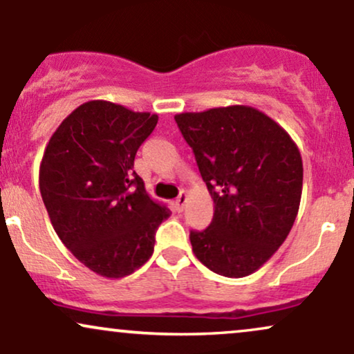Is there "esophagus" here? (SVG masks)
Instances as JSON below:
<instances>
[{"instance_id":"1","label":"esophagus","mask_w":354,"mask_h":354,"mask_svg":"<svg viewBox=\"0 0 354 354\" xmlns=\"http://www.w3.org/2000/svg\"><path fill=\"white\" fill-rule=\"evenodd\" d=\"M186 203H188V194L185 193V191H183V193L180 194V196L176 198V201H174V209L178 211V213H181L183 209H185V205Z\"/></svg>"}]
</instances>
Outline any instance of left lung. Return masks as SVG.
<instances>
[{"instance_id": "left-lung-1", "label": "left lung", "mask_w": 354, "mask_h": 354, "mask_svg": "<svg viewBox=\"0 0 354 354\" xmlns=\"http://www.w3.org/2000/svg\"><path fill=\"white\" fill-rule=\"evenodd\" d=\"M174 120L214 203L208 228L189 233L194 256L226 278L254 273L283 245L298 214V146L274 120L243 104Z\"/></svg>"}]
</instances>
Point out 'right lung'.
Masks as SVG:
<instances>
[{
    "instance_id": "1",
    "label": "right lung",
    "mask_w": 354,
    "mask_h": 354,
    "mask_svg": "<svg viewBox=\"0 0 354 354\" xmlns=\"http://www.w3.org/2000/svg\"><path fill=\"white\" fill-rule=\"evenodd\" d=\"M158 115L104 100L83 103L50 138L39 191L51 225L76 258L104 278H123L149 259L154 233L171 214L146 193L133 166Z\"/></svg>"
}]
</instances>
